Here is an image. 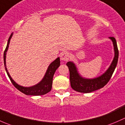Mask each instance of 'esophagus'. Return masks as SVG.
Wrapping results in <instances>:
<instances>
[{"instance_id":"1","label":"esophagus","mask_w":125,"mask_h":125,"mask_svg":"<svg viewBox=\"0 0 125 125\" xmlns=\"http://www.w3.org/2000/svg\"><path fill=\"white\" fill-rule=\"evenodd\" d=\"M70 54L67 52H63L60 54V59L63 61H68L70 59Z\"/></svg>"}]
</instances>
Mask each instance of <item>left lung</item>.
<instances>
[{"mask_svg":"<svg viewBox=\"0 0 125 125\" xmlns=\"http://www.w3.org/2000/svg\"><path fill=\"white\" fill-rule=\"evenodd\" d=\"M109 39H111L113 42L115 56L109 68L101 76L93 79H84L78 74L76 67L73 62H68L66 63L70 70L71 86L74 90L79 93H91L103 88L109 81L117 66L118 58V50L116 40L114 37H109Z\"/></svg>","mask_w":125,"mask_h":125,"instance_id":"8db88e82","label":"left lung"}]
</instances>
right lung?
<instances>
[{
	"instance_id": "obj_1",
	"label": "right lung",
	"mask_w": 125,
	"mask_h": 125,
	"mask_svg": "<svg viewBox=\"0 0 125 125\" xmlns=\"http://www.w3.org/2000/svg\"><path fill=\"white\" fill-rule=\"evenodd\" d=\"M12 37V34L10 35L8 40V43H7V47L4 51V54H3V60H4V65L6 71H7V74H8L9 78L11 80V83L13 84V85L17 88L18 90L22 92L23 94L26 95H44V94H47L48 93L51 91V88H52V79H53L54 74L55 71L59 67L60 65V58L58 57L56 59L54 62H52L49 66L46 72L45 76L43 79H42L40 82H39L38 84L34 85L31 87H23L20 86L18 84L16 83L12 78L10 76V74L8 72L7 67H6V54H7V51L8 50L9 44H10V39Z\"/></svg>"
}]
</instances>
